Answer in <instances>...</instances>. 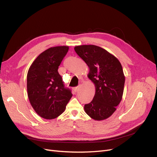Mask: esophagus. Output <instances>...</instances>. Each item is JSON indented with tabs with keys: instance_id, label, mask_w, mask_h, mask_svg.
I'll return each mask as SVG.
<instances>
[{
	"instance_id": "1",
	"label": "esophagus",
	"mask_w": 157,
	"mask_h": 157,
	"mask_svg": "<svg viewBox=\"0 0 157 157\" xmlns=\"http://www.w3.org/2000/svg\"><path fill=\"white\" fill-rule=\"evenodd\" d=\"M80 86H77V87H75L73 88V90H74V91H75V92H77V91H78V90L80 89Z\"/></svg>"
}]
</instances>
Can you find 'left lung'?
<instances>
[{
	"label": "left lung",
	"instance_id": "obj_1",
	"mask_svg": "<svg viewBox=\"0 0 157 157\" xmlns=\"http://www.w3.org/2000/svg\"><path fill=\"white\" fill-rule=\"evenodd\" d=\"M74 49L88 66V77L95 88L94 99L84 105V111L94 120H105L116 110L122 99L125 78L121 64L98 46L78 45Z\"/></svg>",
	"mask_w": 157,
	"mask_h": 157
}]
</instances>
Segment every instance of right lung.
I'll return each mask as SVG.
<instances>
[{
    "instance_id": "add662e5",
    "label": "right lung",
    "mask_w": 157,
    "mask_h": 157,
    "mask_svg": "<svg viewBox=\"0 0 157 157\" xmlns=\"http://www.w3.org/2000/svg\"><path fill=\"white\" fill-rule=\"evenodd\" d=\"M69 50L68 46H57L37 56L27 73V93L30 105L40 117L56 118L65 111L72 97L64 87L58 69Z\"/></svg>"
}]
</instances>
